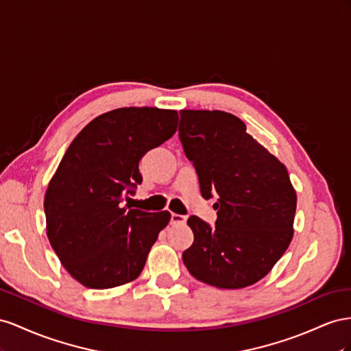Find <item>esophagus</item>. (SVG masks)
I'll use <instances>...</instances> for the list:
<instances>
[{
	"mask_svg": "<svg viewBox=\"0 0 351 351\" xmlns=\"http://www.w3.org/2000/svg\"><path fill=\"white\" fill-rule=\"evenodd\" d=\"M185 222H186V217L185 216L176 215V213L170 215V223H172V225H184Z\"/></svg>",
	"mask_w": 351,
	"mask_h": 351,
	"instance_id": "obj_1",
	"label": "esophagus"
}]
</instances>
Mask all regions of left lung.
Here are the masks:
<instances>
[{"label":"left lung","instance_id":"8db88e82","mask_svg":"<svg viewBox=\"0 0 351 351\" xmlns=\"http://www.w3.org/2000/svg\"><path fill=\"white\" fill-rule=\"evenodd\" d=\"M179 138L204 198L217 194L216 225L197 216L194 243L182 254L198 281L225 289L253 285L293 239L297 195L287 167L220 110H181Z\"/></svg>","mask_w":351,"mask_h":351}]
</instances>
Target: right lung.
Masks as SVG:
<instances>
[{
	"instance_id": "1",
	"label": "right lung",
	"mask_w": 351,
	"mask_h": 351,
	"mask_svg": "<svg viewBox=\"0 0 351 351\" xmlns=\"http://www.w3.org/2000/svg\"><path fill=\"white\" fill-rule=\"evenodd\" d=\"M176 126L175 110L123 107L91 120L69 145L45 193L47 237L86 288H114L143 272L170 213L122 202L143 182L139 160L172 138Z\"/></svg>"
}]
</instances>
